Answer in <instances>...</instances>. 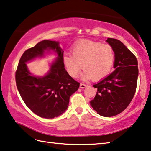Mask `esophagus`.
Returning <instances> with one entry per match:
<instances>
[{
	"mask_svg": "<svg viewBox=\"0 0 151 151\" xmlns=\"http://www.w3.org/2000/svg\"><path fill=\"white\" fill-rule=\"evenodd\" d=\"M86 86H87V85L84 84V83H81V84H80V88H81V89H84Z\"/></svg>",
	"mask_w": 151,
	"mask_h": 151,
	"instance_id": "1",
	"label": "esophagus"
}]
</instances>
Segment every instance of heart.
I'll return each instance as SVG.
<instances>
[{
    "mask_svg": "<svg viewBox=\"0 0 151 151\" xmlns=\"http://www.w3.org/2000/svg\"><path fill=\"white\" fill-rule=\"evenodd\" d=\"M70 55H65L63 62L72 77L76 78L81 68L83 77L97 80L109 75L115 60V53L111 45L90 40L76 42L71 49Z\"/></svg>",
    "mask_w": 151,
    "mask_h": 151,
    "instance_id": "b5f03b06",
    "label": "heart"
}]
</instances>
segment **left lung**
I'll return each instance as SVG.
<instances>
[{
	"label": "left lung",
	"instance_id": "obj_1",
	"mask_svg": "<svg viewBox=\"0 0 151 151\" xmlns=\"http://www.w3.org/2000/svg\"><path fill=\"white\" fill-rule=\"evenodd\" d=\"M106 42L115 53L111 74L93 86L97 89L90 101L93 110L101 116L110 117L121 113L128 106L136 93L138 82V60L120 40L108 38Z\"/></svg>",
	"mask_w": 151,
	"mask_h": 151
}]
</instances>
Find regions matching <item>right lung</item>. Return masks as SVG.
I'll use <instances>...</instances> for the list:
<instances>
[{
    "label": "right lung",
    "instance_id": "right-lung-1",
    "mask_svg": "<svg viewBox=\"0 0 151 151\" xmlns=\"http://www.w3.org/2000/svg\"><path fill=\"white\" fill-rule=\"evenodd\" d=\"M50 50L58 57L48 74L42 78L31 75L25 63ZM63 54L59 42L44 40L24 51L18 64L15 72L18 91L27 106L40 117L53 119L61 115L68 106L70 97L79 87L80 83L64 68Z\"/></svg>",
    "mask_w": 151,
    "mask_h": 151
}]
</instances>
